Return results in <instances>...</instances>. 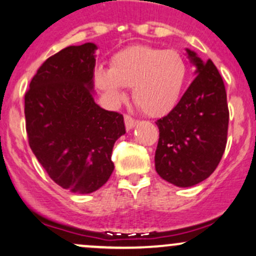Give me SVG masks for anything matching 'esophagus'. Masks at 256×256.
<instances>
[{
    "instance_id": "esophagus-1",
    "label": "esophagus",
    "mask_w": 256,
    "mask_h": 256,
    "mask_svg": "<svg viewBox=\"0 0 256 256\" xmlns=\"http://www.w3.org/2000/svg\"><path fill=\"white\" fill-rule=\"evenodd\" d=\"M124 123H126V128H127L128 130H130L132 128L136 127V123H138V120H134V118L129 116V114H124Z\"/></svg>"
}]
</instances>
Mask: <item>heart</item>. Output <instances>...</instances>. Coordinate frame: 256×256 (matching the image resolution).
I'll list each match as a JSON object with an SVG mask.
<instances>
[{
    "mask_svg": "<svg viewBox=\"0 0 256 256\" xmlns=\"http://www.w3.org/2000/svg\"><path fill=\"white\" fill-rule=\"evenodd\" d=\"M188 78L186 58L174 50L136 45L118 51L110 68L96 67L94 83L111 104L124 98L123 86L132 88V98L142 114L160 117L170 112L182 95Z\"/></svg>",
    "mask_w": 256,
    "mask_h": 256,
    "instance_id": "obj_1",
    "label": "heart"
}]
</instances>
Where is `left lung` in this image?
<instances>
[{
    "instance_id": "left-lung-1",
    "label": "left lung",
    "mask_w": 256,
    "mask_h": 256,
    "mask_svg": "<svg viewBox=\"0 0 256 256\" xmlns=\"http://www.w3.org/2000/svg\"><path fill=\"white\" fill-rule=\"evenodd\" d=\"M186 54L196 76L172 111L156 122V172L182 188L202 182L218 166L230 120L226 89L216 66L188 48Z\"/></svg>"
}]
</instances>
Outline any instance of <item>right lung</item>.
Segmentation results:
<instances>
[{
  "label": "right lung",
  "mask_w": 256,
  "mask_h": 256,
  "mask_svg": "<svg viewBox=\"0 0 256 256\" xmlns=\"http://www.w3.org/2000/svg\"><path fill=\"white\" fill-rule=\"evenodd\" d=\"M96 45L68 46L41 64L24 96L30 149L50 178L73 193L89 194L108 180L123 116L94 101Z\"/></svg>",
  "instance_id": "1"
}]
</instances>
